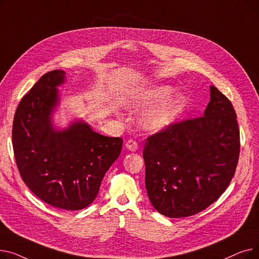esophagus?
<instances>
[{"instance_id": "esophagus-1", "label": "esophagus", "mask_w": 259, "mask_h": 259, "mask_svg": "<svg viewBox=\"0 0 259 259\" xmlns=\"http://www.w3.org/2000/svg\"><path fill=\"white\" fill-rule=\"evenodd\" d=\"M126 148L128 149V150H130V151H137L138 148H139V144H138L137 141L129 140V141L126 143Z\"/></svg>"}]
</instances>
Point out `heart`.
Masks as SVG:
<instances>
[{"instance_id":"1","label":"heart","mask_w":259,"mask_h":259,"mask_svg":"<svg viewBox=\"0 0 259 259\" xmlns=\"http://www.w3.org/2000/svg\"><path fill=\"white\" fill-rule=\"evenodd\" d=\"M175 89L169 85H158L148 89L138 95L132 102L137 109H153L144 118V127L150 131H158L168 127L184 111L186 101L182 95L171 97Z\"/></svg>"}]
</instances>
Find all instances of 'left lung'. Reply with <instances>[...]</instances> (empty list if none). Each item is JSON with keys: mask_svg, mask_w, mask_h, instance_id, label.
I'll return each instance as SVG.
<instances>
[{"mask_svg": "<svg viewBox=\"0 0 259 259\" xmlns=\"http://www.w3.org/2000/svg\"><path fill=\"white\" fill-rule=\"evenodd\" d=\"M202 116L172 122L148 137L143 157L152 206L172 219L199 213L219 199L232 181L240 152L232 103L211 86Z\"/></svg>", "mask_w": 259, "mask_h": 259, "instance_id": "obj_1", "label": "left lung"}]
</instances>
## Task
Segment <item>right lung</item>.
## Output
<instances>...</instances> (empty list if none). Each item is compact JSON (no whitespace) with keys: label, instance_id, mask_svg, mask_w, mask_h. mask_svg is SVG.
<instances>
[{"label":"right lung","instance_id":"right-lung-1","mask_svg":"<svg viewBox=\"0 0 259 259\" xmlns=\"http://www.w3.org/2000/svg\"><path fill=\"white\" fill-rule=\"evenodd\" d=\"M65 71L45 73L18 105L12 147L20 175L48 205L76 211L97 197L108 169L119 156L122 140L104 137L83 122L56 131L50 121Z\"/></svg>","mask_w":259,"mask_h":259}]
</instances>
